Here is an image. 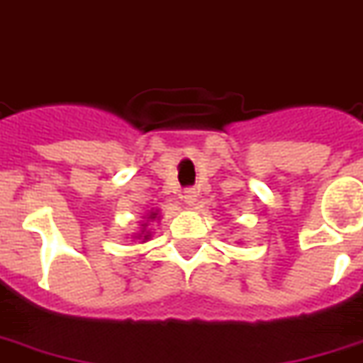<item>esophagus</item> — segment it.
Segmentation results:
<instances>
[{
	"label": "esophagus",
	"instance_id": "esophagus-1",
	"mask_svg": "<svg viewBox=\"0 0 363 363\" xmlns=\"http://www.w3.org/2000/svg\"><path fill=\"white\" fill-rule=\"evenodd\" d=\"M184 201H186L188 207H196V201H197V191L194 190V188H188V190H184Z\"/></svg>",
	"mask_w": 363,
	"mask_h": 363
}]
</instances>
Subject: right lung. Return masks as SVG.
I'll return each instance as SVG.
<instances>
[{
    "label": "right lung",
    "mask_w": 363,
    "mask_h": 363,
    "mask_svg": "<svg viewBox=\"0 0 363 363\" xmlns=\"http://www.w3.org/2000/svg\"><path fill=\"white\" fill-rule=\"evenodd\" d=\"M143 218H145V222H140L141 223L140 231L134 233V235H132V238H134V240H141V242H147V240H151V235H152V231L149 229V222L160 220L162 216H160V211H149L147 212V216H143Z\"/></svg>",
    "instance_id": "1"
}]
</instances>
